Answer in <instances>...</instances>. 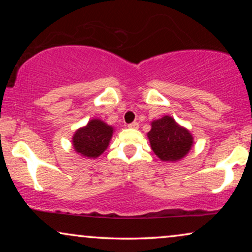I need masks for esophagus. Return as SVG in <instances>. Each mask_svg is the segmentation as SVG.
Returning <instances> with one entry per match:
<instances>
[{
  "instance_id": "1",
  "label": "esophagus",
  "mask_w": 252,
  "mask_h": 252,
  "mask_svg": "<svg viewBox=\"0 0 252 252\" xmlns=\"http://www.w3.org/2000/svg\"><path fill=\"white\" fill-rule=\"evenodd\" d=\"M128 127H129V128H133V129L139 128V123H137V122L130 123V124H128Z\"/></svg>"
}]
</instances>
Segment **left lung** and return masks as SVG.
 <instances>
[{"mask_svg": "<svg viewBox=\"0 0 252 252\" xmlns=\"http://www.w3.org/2000/svg\"><path fill=\"white\" fill-rule=\"evenodd\" d=\"M151 149L163 161H178L191 149L194 137L170 116L154 120L147 134Z\"/></svg>", "mask_w": 252, "mask_h": 252, "instance_id": "left-lung-1", "label": "left lung"}]
</instances>
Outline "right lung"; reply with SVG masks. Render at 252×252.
I'll list each match as a JSON object with an SVG mask.
<instances>
[{
  "label": "right lung",
  "mask_w": 252,
  "mask_h": 252,
  "mask_svg": "<svg viewBox=\"0 0 252 252\" xmlns=\"http://www.w3.org/2000/svg\"><path fill=\"white\" fill-rule=\"evenodd\" d=\"M113 134V127L101 119L89 120L87 125L75 130L72 137L74 150L81 156L96 158L109 147Z\"/></svg>",
  "instance_id": "obj_1"
}]
</instances>
